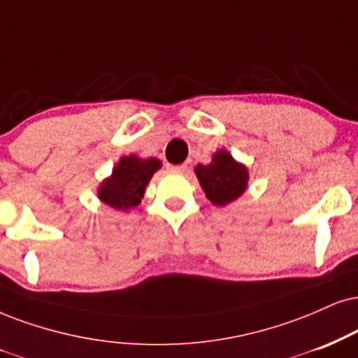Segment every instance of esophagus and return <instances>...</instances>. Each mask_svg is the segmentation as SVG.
Returning <instances> with one entry per match:
<instances>
[{
  "label": "esophagus",
  "instance_id": "obj_1",
  "mask_svg": "<svg viewBox=\"0 0 358 358\" xmlns=\"http://www.w3.org/2000/svg\"><path fill=\"white\" fill-rule=\"evenodd\" d=\"M167 171H171V172H178V174H182V172H186V171H187V164H178V166L167 164Z\"/></svg>",
  "mask_w": 358,
  "mask_h": 358
}]
</instances>
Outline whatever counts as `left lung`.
I'll return each instance as SVG.
<instances>
[{"label":"left lung","instance_id":"left-lung-1","mask_svg":"<svg viewBox=\"0 0 358 358\" xmlns=\"http://www.w3.org/2000/svg\"><path fill=\"white\" fill-rule=\"evenodd\" d=\"M206 197L214 206L224 207L245 192L249 182V171L237 162L231 154L220 149L213 156L210 164H197L196 169Z\"/></svg>","mask_w":358,"mask_h":358}]
</instances>
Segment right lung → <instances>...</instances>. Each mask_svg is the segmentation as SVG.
Here are the masks:
<instances>
[{
    "instance_id": "right-lung-1",
    "label": "right lung",
    "mask_w": 358,
    "mask_h": 358,
    "mask_svg": "<svg viewBox=\"0 0 358 358\" xmlns=\"http://www.w3.org/2000/svg\"><path fill=\"white\" fill-rule=\"evenodd\" d=\"M161 166L162 162L157 157L139 159L136 154L122 156L113 169V174L101 182L98 197L109 207L126 213L139 204L145 186Z\"/></svg>"
}]
</instances>
